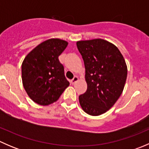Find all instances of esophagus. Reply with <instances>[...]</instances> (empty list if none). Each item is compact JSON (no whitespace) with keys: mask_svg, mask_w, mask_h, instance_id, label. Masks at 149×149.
Returning a JSON list of instances; mask_svg holds the SVG:
<instances>
[{"mask_svg":"<svg viewBox=\"0 0 149 149\" xmlns=\"http://www.w3.org/2000/svg\"><path fill=\"white\" fill-rule=\"evenodd\" d=\"M78 80H79V78H78L77 76H74V78H73V79L70 81V83H71L72 84H73L76 83Z\"/></svg>","mask_w":149,"mask_h":149,"instance_id":"obj_1","label":"esophagus"}]
</instances>
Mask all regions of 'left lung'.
Returning a JSON list of instances; mask_svg holds the SVG:
<instances>
[{"label":"left lung","mask_w":149,"mask_h":149,"mask_svg":"<svg viewBox=\"0 0 149 149\" xmlns=\"http://www.w3.org/2000/svg\"><path fill=\"white\" fill-rule=\"evenodd\" d=\"M84 60L87 90L79 102L87 114L97 116L110 109L120 97L127 79V65L118 48L94 39L76 42Z\"/></svg>","instance_id":"1"}]
</instances>
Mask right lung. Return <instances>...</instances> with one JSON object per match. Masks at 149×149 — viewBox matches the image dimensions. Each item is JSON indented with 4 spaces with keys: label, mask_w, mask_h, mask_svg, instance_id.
I'll use <instances>...</instances> for the list:
<instances>
[{
    "label": "right lung",
    "mask_w": 149,
    "mask_h": 149,
    "mask_svg": "<svg viewBox=\"0 0 149 149\" xmlns=\"http://www.w3.org/2000/svg\"><path fill=\"white\" fill-rule=\"evenodd\" d=\"M67 45L64 40L49 39L33 49L24 60L23 86L35 103L45 106L55 102L70 84L58 59Z\"/></svg>",
    "instance_id": "obj_1"
}]
</instances>
